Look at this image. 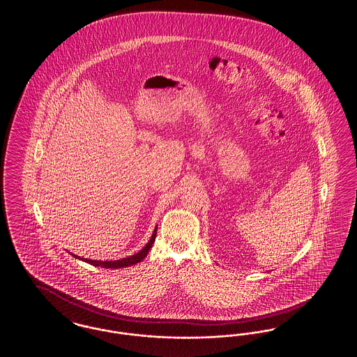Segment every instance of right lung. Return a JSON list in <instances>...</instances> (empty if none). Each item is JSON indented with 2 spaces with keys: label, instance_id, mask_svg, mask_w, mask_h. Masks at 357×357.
Returning a JSON list of instances; mask_svg holds the SVG:
<instances>
[{
  "label": "right lung",
  "instance_id": "1",
  "mask_svg": "<svg viewBox=\"0 0 357 357\" xmlns=\"http://www.w3.org/2000/svg\"><path fill=\"white\" fill-rule=\"evenodd\" d=\"M155 237H156V227H155V230H153V236L150 238V241H149V243L140 250V252H137L136 255H130V257H127V258H121V259H116V261H95V259H88V258H79V255H73L75 258H79V259H82V261H84L86 264H91V265H93V266H100V268H105V269H120V268H126V266H131V265H135L137 262H140V261H143L147 255H149V252H150V249L153 248V243L155 242Z\"/></svg>",
  "mask_w": 357,
  "mask_h": 357
}]
</instances>
